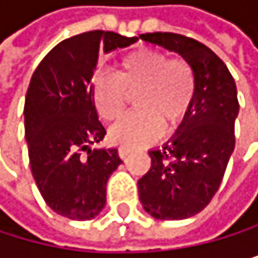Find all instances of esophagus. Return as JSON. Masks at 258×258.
Masks as SVG:
<instances>
[{"label":"esophagus","mask_w":258,"mask_h":258,"mask_svg":"<svg viewBox=\"0 0 258 258\" xmlns=\"http://www.w3.org/2000/svg\"><path fill=\"white\" fill-rule=\"evenodd\" d=\"M130 153H132L130 148H125V147H120V148H119V156H120L122 159H126Z\"/></svg>","instance_id":"esophagus-1"}]
</instances>
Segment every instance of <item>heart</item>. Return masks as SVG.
I'll use <instances>...</instances> for the list:
<instances>
[{"instance_id": "obj_1", "label": "heart", "mask_w": 258, "mask_h": 258, "mask_svg": "<svg viewBox=\"0 0 258 258\" xmlns=\"http://www.w3.org/2000/svg\"><path fill=\"white\" fill-rule=\"evenodd\" d=\"M197 82L190 64L170 60L167 54L150 47L136 49L122 61L117 76L100 73L94 80V102L106 120L120 117L136 96V108L114 123L110 139L116 145L138 148L158 139L162 126L176 128L190 113Z\"/></svg>"}]
</instances>
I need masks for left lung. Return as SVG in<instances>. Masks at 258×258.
Masks as SVG:
<instances>
[{
	"instance_id": "1",
	"label": "left lung",
	"mask_w": 258,
	"mask_h": 258,
	"mask_svg": "<svg viewBox=\"0 0 258 258\" xmlns=\"http://www.w3.org/2000/svg\"><path fill=\"white\" fill-rule=\"evenodd\" d=\"M141 40L179 54L195 74L190 113L162 148L150 150L152 167L139 181V200L156 220H184L211 203L234 152L237 86L223 60L203 43L170 32Z\"/></svg>"
}]
</instances>
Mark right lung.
Masks as SVG:
<instances>
[{"label":"right lung","mask_w":258,"mask_h":258,"mask_svg":"<svg viewBox=\"0 0 258 258\" xmlns=\"http://www.w3.org/2000/svg\"><path fill=\"white\" fill-rule=\"evenodd\" d=\"M138 37L91 31L51 49L37 66L24 103L32 176L51 209L69 220H91L106 203V182L122 164L117 148H91L106 130L94 105L99 57Z\"/></svg>","instance_id":"right-lung-1"}]
</instances>
